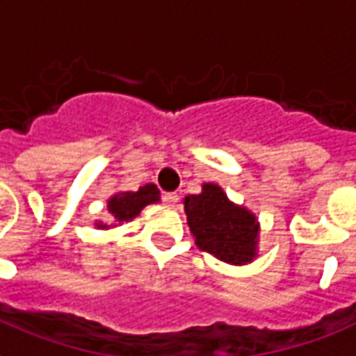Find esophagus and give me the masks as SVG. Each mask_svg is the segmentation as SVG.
<instances>
[{
	"mask_svg": "<svg viewBox=\"0 0 356 356\" xmlns=\"http://www.w3.org/2000/svg\"><path fill=\"white\" fill-rule=\"evenodd\" d=\"M162 200H164L165 205H171V207H173V205L179 202V194L177 192H168V194H164V198Z\"/></svg>",
	"mask_w": 356,
	"mask_h": 356,
	"instance_id": "obj_1",
	"label": "esophagus"
}]
</instances>
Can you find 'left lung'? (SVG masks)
I'll return each mask as SVG.
<instances>
[{"mask_svg":"<svg viewBox=\"0 0 356 356\" xmlns=\"http://www.w3.org/2000/svg\"><path fill=\"white\" fill-rule=\"evenodd\" d=\"M186 222L196 245L226 264L245 266L259 257V218L234 204L215 183H204L200 194L183 200Z\"/></svg>","mask_w":356,"mask_h":356,"instance_id":"1","label":"left lung"}]
</instances>
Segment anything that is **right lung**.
<instances>
[{
    "label": "right lung",
    "instance_id": "add662e5",
    "mask_svg": "<svg viewBox=\"0 0 356 356\" xmlns=\"http://www.w3.org/2000/svg\"><path fill=\"white\" fill-rule=\"evenodd\" d=\"M156 202H160V191L152 183L139 186V191L136 192H115L111 198L107 200V211L111 213L113 222L96 220V228L107 230L111 226L128 222L131 218L138 217L145 205L156 204Z\"/></svg>",
    "mask_w": 356,
    "mask_h": 356
}]
</instances>
